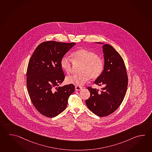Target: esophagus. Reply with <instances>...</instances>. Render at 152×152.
Segmentation results:
<instances>
[{
    "label": "esophagus",
    "mask_w": 152,
    "mask_h": 152,
    "mask_svg": "<svg viewBox=\"0 0 152 152\" xmlns=\"http://www.w3.org/2000/svg\"><path fill=\"white\" fill-rule=\"evenodd\" d=\"M81 89H82V87H80V86H76L75 87V90H77V91L81 90Z\"/></svg>",
    "instance_id": "obj_1"
}]
</instances>
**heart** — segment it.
<instances>
[{"mask_svg":"<svg viewBox=\"0 0 152 152\" xmlns=\"http://www.w3.org/2000/svg\"><path fill=\"white\" fill-rule=\"evenodd\" d=\"M72 59L68 56H63L61 60V66L68 74H70L74 64H81L77 75L68 76L65 78L67 84L81 86L89 81L90 78L95 80L102 74L104 67V60L96 53L86 49H80L71 55Z\"/></svg>","mask_w":152,"mask_h":152,"instance_id":"obj_1","label":"heart"}]
</instances>
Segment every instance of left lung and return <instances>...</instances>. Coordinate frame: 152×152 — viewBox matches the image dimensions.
I'll return each instance as SVG.
<instances>
[{
	"label": "left lung",
	"instance_id": "1",
	"mask_svg": "<svg viewBox=\"0 0 152 152\" xmlns=\"http://www.w3.org/2000/svg\"><path fill=\"white\" fill-rule=\"evenodd\" d=\"M102 48L104 70L94 83L103 87L100 92L88 87L90 96L86 101L90 111L100 117L111 114L119 107L124 99L128 86V76L124 59L110 45L104 44Z\"/></svg>",
	"mask_w": 152,
	"mask_h": 152
}]
</instances>
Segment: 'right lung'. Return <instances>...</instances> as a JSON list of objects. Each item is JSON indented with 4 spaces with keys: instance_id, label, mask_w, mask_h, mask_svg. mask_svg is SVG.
I'll use <instances>...</instances> for the list:
<instances>
[{
    "instance_id": "obj_1",
    "label": "right lung",
    "mask_w": 152,
    "mask_h": 152,
    "mask_svg": "<svg viewBox=\"0 0 152 152\" xmlns=\"http://www.w3.org/2000/svg\"><path fill=\"white\" fill-rule=\"evenodd\" d=\"M75 43L47 41L40 43L28 64L26 85L34 107L41 114L53 118L65 110L74 84L58 87L65 78L61 60Z\"/></svg>"
}]
</instances>
